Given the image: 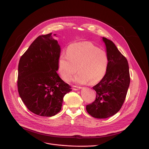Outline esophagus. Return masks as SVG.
<instances>
[{"label": "esophagus", "instance_id": "obj_1", "mask_svg": "<svg viewBox=\"0 0 149 149\" xmlns=\"http://www.w3.org/2000/svg\"><path fill=\"white\" fill-rule=\"evenodd\" d=\"M72 89L74 91H77V90H79L81 89V87H79V86H72Z\"/></svg>", "mask_w": 149, "mask_h": 149}]
</instances>
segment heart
Instances as JSON below:
<instances>
[{"mask_svg": "<svg viewBox=\"0 0 149 149\" xmlns=\"http://www.w3.org/2000/svg\"><path fill=\"white\" fill-rule=\"evenodd\" d=\"M107 53L91 42L70 44L67 53L62 52L58 59V69L62 79L68 81L75 73V81L95 84L105 75L108 66Z\"/></svg>", "mask_w": 149, "mask_h": 149, "instance_id": "obj_1", "label": "heart"}]
</instances>
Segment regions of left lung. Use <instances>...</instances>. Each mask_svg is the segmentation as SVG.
I'll use <instances>...</instances> for the list:
<instances>
[{
    "instance_id": "obj_1",
    "label": "left lung",
    "mask_w": 149,
    "mask_h": 149,
    "mask_svg": "<svg viewBox=\"0 0 149 149\" xmlns=\"http://www.w3.org/2000/svg\"><path fill=\"white\" fill-rule=\"evenodd\" d=\"M109 63L107 71L101 80L93 87L96 98L86 106L89 115L104 119L118 112L126 99L130 84L129 68L127 59L110 40L103 37Z\"/></svg>"
}]
</instances>
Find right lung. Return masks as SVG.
I'll list each match as a JSON object with an SVG mask.
<instances>
[{
    "mask_svg": "<svg viewBox=\"0 0 149 149\" xmlns=\"http://www.w3.org/2000/svg\"><path fill=\"white\" fill-rule=\"evenodd\" d=\"M49 33L38 36L21 57L17 87L26 107L42 116H52L61 109L63 97L71 91L57 71L60 46Z\"/></svg>",
    "mask_w": 149,
    "mask_h": 149,
    "instance_id": "right-lung-1",
    "label": "right lung"
}]
</instances>
